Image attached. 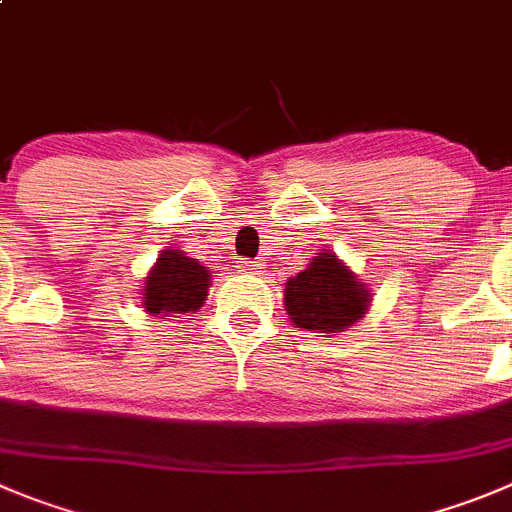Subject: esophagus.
Instances as JSON below:
<instances>
[{
  "mask_svg": "<svg viewBox=\"0 0 512 512\" xmlns=\"http://www.w3.org/2000/svg\"><path fill=\"white\" fill-rule=\"evenodd\" d=\"M237 270L250 272V275H260L262 265L260 262H252V260H237Z\"/></svg>",
  "mask_w": 512,
  "mask_h": 512,
  "instance_id": "1",
  "label": "esophagus"
}]
</instances>
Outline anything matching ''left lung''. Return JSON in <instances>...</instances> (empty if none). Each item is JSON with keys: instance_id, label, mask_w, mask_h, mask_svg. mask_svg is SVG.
I'll use <instances>...</instances> for the list:
<instances>
[{"instance_id": "1", "label": "left lung", "mask_w": 512, "mask_h": 512, "mask_svg": "<svg viewBox=\"0 0 512 512\" xmlns=\"http://www.w3.org/2000/svg\"><path fill=\"white\" fill-rule=\"evenodd\" d=\"M371 290L333 255L318 252L310 265L285 283V310L298 328L341 333L366 315Z\"/></svg>"}]
</instances>
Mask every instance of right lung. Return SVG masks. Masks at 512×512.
Returning a JSON list of instances; mask_svg holds the SVG:
<instances>
[{
    "label": "right lung",
    "instance_id": "right-lung-1",
    "mask_svg": "<svg viewBox=\"0 0 512 512\" xmlns=\"http://www.w3.org/2000/svg\"><path fill=\"white\" fill-rule=\"evenodd\" d=\"M209 270L181 250H164L143 280V308L151 315L197 313L207 300Z\"/></svg>",
    "mask_w": 512,
    "mask_h": 512
}]
</instances>
